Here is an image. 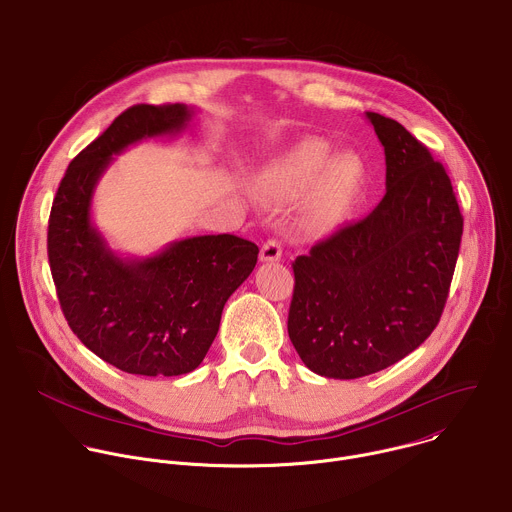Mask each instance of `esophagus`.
<instances>
[{"label":"esophagus","instance_id":"1","mask_svg":"<svg viewBox=\"0 0 512 512\" xmlns=\"http://www.w3.org/2000/svg\"><path fill=\"white\" fill-rule=\"evenodd\" d=\"M281 255H283L281 243L275 241V239H269V241L261 247L259 259H261L263 263H277V261H281Z\"/></svg>","mask_w":512,"mask_h":512}]
</instances>
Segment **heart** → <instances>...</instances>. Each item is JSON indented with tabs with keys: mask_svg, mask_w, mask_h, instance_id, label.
Wrapping results in <instances>:
<instances>
[{
	"mask_svg": "<svg viewBox=\"0 0 512 512\" xmlns=\"http://www.w3.org/2000/svg\"><path fill=\"white\" fill-rule=\"evenodd\" d=\"M364 183L362 162L354 154L331 158V146L307 138L275 156L253 181V191L269 203L299 201L309 191L307 223L315 231H331L344 223Z\"/></svg>",
	"mask_w": 512,
	"mask_h": 512,
	"instance_id": "1",
	"label": "heart"
}]
</instances>
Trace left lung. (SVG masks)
<instances>
[{"instance_id": "1", "label": "left lung", "mask_w": 512, "mask_h": 512, "mask_svg": "<svg viewBox=\"0 0 512 512\" xmlns=\"http://www.w3.org/2000/svg\"><path fill=\"white\" fill-rule=\"evenodd\" d=\"M386 154V195L293 263L287 331L315 374L354 380L414 352L434 331L454 275L462 215L430 150L366 112Z\"/></svg>"}]
</instances>
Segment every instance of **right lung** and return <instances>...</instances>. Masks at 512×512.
Here are the masks:
<instances>
[{"instance_id":"obj_1","label":"right lung","mask_w":512,"mask_h":512,"mask_svg":"<svg viewBox=\"0 0 512 512\" xmlns=\"http://www.w3.org/2000/svg\"><path fill=\"white\" fill-rule=\"evenodd\" d=\"M195 110L136 104L68 166L48 223V259L70 329L100 360L138 376H181L205 360L227 299L259 247L201 235L150 257H122L92 223V197L112 156L144 138L179 134Z\"/></svg>"}]
</instances>
